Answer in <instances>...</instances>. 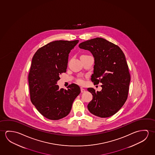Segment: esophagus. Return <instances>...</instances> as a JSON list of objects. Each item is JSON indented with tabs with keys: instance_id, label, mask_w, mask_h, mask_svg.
Masks as SVG:
<instances>
[{
	"instance_id": "esophagus-1",
	"label": "esophagus",
	"mask_w": 155,
	"mask_h": 155,
	"mask_svg": "<svg viewBox=\"0 0 155 155\" xmlns=\"http://www.w3.org/2000/svg\"><path fill=\"white\" fill-rule=\"evenodd\" d=\"M81 93H84V92H85V91H85V89H84L81 87Z\"/></svg>"
}]
</instances>
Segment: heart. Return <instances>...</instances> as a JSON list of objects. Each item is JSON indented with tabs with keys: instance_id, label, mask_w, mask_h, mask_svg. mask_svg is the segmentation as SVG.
Returning <instances> with one entry per match:
<instances>
[{
	"instance_id": "1",
	"label": "heart",
	"mask_w": 155,
	"mask_h": 155,
	"mask_svg": "<svg viewBox=\"0 0 155 155\" xmlns=\"http://www.w3.org/2000/svg\"><path fill=\"white\" fill-rule=\"evenodd\" d=\"M76 81L79 84H84V79L82 78H79V79H77Z\"/></svg>"
}]
</instances>
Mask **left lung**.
I'll use <instances>...</instances> for the list:
<instances>
[{
  "label": "left lung",
  "mask_w": 155,
  "mask_h": 155,
  "mask_svg": "<svg viewBox=\"0 0 155 155\" xmlns=\"http://www.w3.org/2000/svg\"><path fill=\"white\" fill-rule=\"evenodd\" d=\"M79 47L93 54L95 64L91 80L102 84L100 91L87 89L93 97L87 106L89 111L102 118L111 116L128 97L130 75L124 54L118 46L101 38L81 42Z\"/></svg>",
  "instance_id": "obj_1"
}]
</instances>
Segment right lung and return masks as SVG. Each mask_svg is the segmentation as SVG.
Here are the masks:
<instances>
[{"instance_id":"right-lung-1","label":"right lung","mask_w":155,"mask_h":155,"mask_svg":"<svg viewBox=\"0 0 155 155\" xmlns=\"http://www.w3.org/2000/svg\"><path fill=\"white\" fill-rule=\"evenodd\" d=\"M79 40L51 42L35 52L28 74L31 101L46 118L58 120L69 114L81 91L72 84L68 89L59 88L60 74L66 71L68 56Z\"/></svg>"}]
</instances>
